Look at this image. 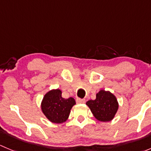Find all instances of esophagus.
I'll return each mask as SVG.
<instances>
[{
	"label": "esophagus",
	"instance_id": "esophagus-1",
	"mask_svg": "<svg viewBox=\"0 0 151 151\" xmlns=\"http://www.w3.org/2000/svg\"><path fill=\"white\" fill-rule=\"evenodd\" d=\"M76 101H77V104H85V99H82L77 98V99H76Z\"/></svg>",
	"mask_w": 151,
	"mask_h": 151
}]
</instances>
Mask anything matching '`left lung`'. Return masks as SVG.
Returning <instances> with one entry per match:
<instances>
[{
    "label": "left lung",
    "instance_id": "left-lung-1",
    "mask_svg": "<svg viewBox=\"0 0 151 151\" xmlns=\"http://www.w3.org/2000/svg\"><path fill=\"white\" fill-rule=\"evenodd\" d=\"M86 104L94 117L101 122L112 121L119 107L116 96L110 91L104 90H100L96 93V99L89 100Z\"/></svg>",
    "mask_w": 151,
    "mask_h": 151
}]
</instances>
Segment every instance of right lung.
Wrapping results in <instances>:
<instances>
[{
  "label": "right lung",
  "instance_id": "1",
  "mask_svg": "<svg viewBox=\"0 0 151 151\" xmlns=\"http://www.w3.org/2000/svg\"><path fill=\"white\" fill-rule=\"evenodd\" d=\"M75 104L74 98H63L60 89H52L44 96L41 109L50 122L63 123L68 119L71 108Z\"/></svg>",
  "mask_w": 151,
  "mask_h": 151
}]
</instances>
